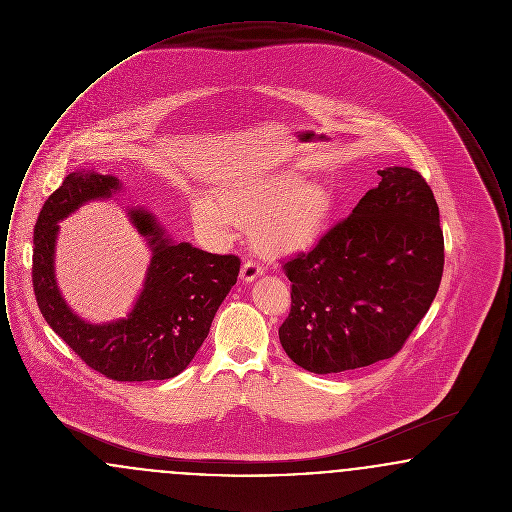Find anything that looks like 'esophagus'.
I'll list each match as a JSON object with an SVG mask.
<instances>
[{
  "label": "esophagus",
  "mask_w": 512,
  "mask_h": 512,
  "mask_svg": "<svg viewBox=\"0 0 512 512\" xmlns=\"http://www.w3.org/2000/svg\"><path fill=\"white\" fill-rule=\"evenodd\" d=\"M263 274V268L259 267V265H255L253 261H247L244 267H242V272H240V276H242V280L244 282H253L257 276H261Z\"/></svg>",
  "instance_id": "obj_1"
}]
</instances>
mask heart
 <instances>
[{
  "label": "heart",
  "instance_id": "obj_1",
  "mask_svg": "<svg viewBox=\"0 0 512 512\" xmlns=\"http://www.w3.org/2000/svg\"><path fill=\"white\" fill-rule=\"evenodd\" d=\"M332 211L328 184L295 171L222 188L215 201L209 195L192 199V219L203 236L228 242L234 224L249 226L251 245L261 255H282L311 244L328 226Z\"/></svg>",
  "mask_w": 512,
  "mask_h": 512
}]
</instances>
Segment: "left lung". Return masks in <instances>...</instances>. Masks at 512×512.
Masks as SVG:
<instances>
[{
	"label": "left lung",
	"instance_id": "1",
	"mask_svg": "<svg viewBox=\"0 0 512 512\" xmlns=\"http://www.w3.org/2000/svg\"><path fill=\"white\" fill-rule=\"evenodd\" d=\"M378 174L347 219L284 263L292 309L278 336L315 374L390 359L438 293L443 232L430 186L409 167Z\"/></svg>",
	"mask_w": 512,
	"mask_h": 512
}]
</instances>
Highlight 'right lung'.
Masks as SVG:
<instances>
[{
  "label": "right lung",
  "instance_id": "1",
  "mask_svg": "<svg viewBox=\"0 0 512 512\" xmlns=\"http://www.w3.org/2000/svg\"><path fill=\"white\" fill-rule=\"evenodd\" d=\"M122 192L113 174L71 172L49 195L34 226L32 284L42 317L74 353L117 382H147L178 376L207 338L220 303L238 280L236 255H213L188 242H174L144 207L126 217L144 238L151 259L144 286L126 317L90 322L65 301L55 276L59 222L82 205Z\"/></svg>",
  "mask_w": 512,
  "mask_h": 512
}]
</instances>
